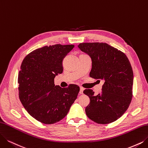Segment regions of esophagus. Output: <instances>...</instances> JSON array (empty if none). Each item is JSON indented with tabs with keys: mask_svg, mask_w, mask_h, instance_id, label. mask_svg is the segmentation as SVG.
<instances>
[{
	"mask_svg": "<svg viewBox=\"0 0 148 148\" xmlns=\"http://www.w3.org/2000/svg\"><path fill=\"white\" fill-rule=\"evenodd\" d=\"M84 88L83 87H80V91H79V93H80V94H83V91H84Z\"/></svg>",
	"mask_w": 148,
	"mask_h": 148,
	"instance_id": "34e87169",
	"label": "esophagus"
}]
</instances>
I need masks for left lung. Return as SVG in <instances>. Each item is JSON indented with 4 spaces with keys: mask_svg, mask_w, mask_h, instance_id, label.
<instances>
[{
    "mask_svg": "<svg viewBox=\"0 0 148 148\" xmlns=\"http://www.w3.org/2000/svg\"><path fill=\"white\" fill-rule=\"evenodd\" d=\"M78 46L91 58L90 77L104 81L101 93L97 96L91 89L84 90L90 98L85 109L86 115L98 124L114 122L125 114L131 102V65L124 53L106 43H81Z\"/></svg>",
    "mask_w": 148,
    "mask_h": 148,
    "instance_id": "obj_1",
    "label": "left lung"
}]
</instances>
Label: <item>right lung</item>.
Segmentation results:
<instances>
[{
  "instance_id": "1",
  "label": "right lung",
  "mask_w": 148,
  "mask_h": 148,
  "mask_svg": "<svg viewBox=\"0 0 148 148\" xmlns=\"http://www.w3.org/2000/svg\"><path fill=\"white\" fill-rule=\"evenodd\" d=\"M73 45L44 46L26 56L18 75L19 97L34 119L53 124L66 116L77 98L79 87L70 84L62 88L54 79L63 72L62 61Z\"/></svg>"
}]
</instances>
